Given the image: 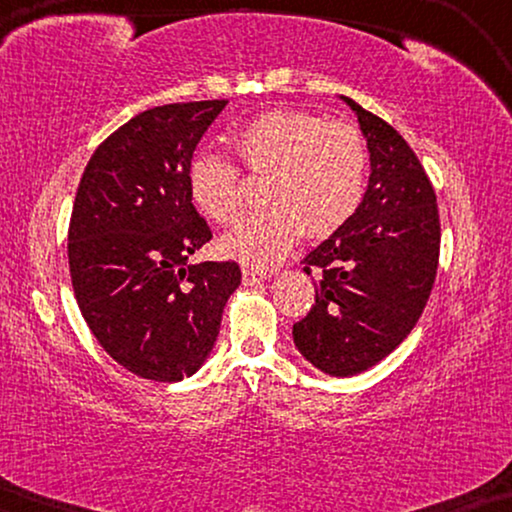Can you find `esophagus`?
Instances as JSON below:
<instances>
[{
    "mask_svg": "<svg viewBox=\"0 0 512 512\" xmlns=\"http://www.w3.org/2000/svg\"><path fill=\"white\" fill-rule=\"evenodd\" d=\"M268 279V272H261V270H254V268H242V282L244 286H256Z\"/></svg>",
    "mask_w": 512,
    "mask_h": 512,
    "instance_id": "34e87169",
    "label": "esophagus"
}]
</instances>
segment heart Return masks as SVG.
Masks as SVG:
<instances>
[{
	"label": "heart",
	"instance_id": "b5f03b06",
	"mask_svg": "<svg viewBox=\"0 0 512 512\" xmlns=\"http://www.w3.org/2000/svg\"><path fill=\"white\" fill-rule=\"evenodd\" d=\"M235 146L251 177H268V212L221 240L223 254L244 268H272L303 230L317 240L333 235L356 214L366 193L368 144L347 121L298 109L265 111L237 132ZM188 188L209 221L235 226L244 219L242 172L219 153L202 151L193 158Z\"/></svg>",
	"mask_w": 512,
	"mask_h": 512
}]
</instances>
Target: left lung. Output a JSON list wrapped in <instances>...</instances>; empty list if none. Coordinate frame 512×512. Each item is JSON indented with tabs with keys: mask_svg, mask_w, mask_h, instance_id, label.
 Masks as SVG:
<instances>
[{
	"mask_svg": "<svg viewBox=\"0 0 512 512\" xmlns=\"http://www.w3.org/2000/svg\"><path fill=\"white\" fill-rule=\"evenodd\" d=\"M370 151V181L345 226L312 249L303 270L314 305L293 342L312 366L359 375L394 352L422 317L436 282L440 216L436 191L410 144L349 97Z\"/></svg>",
	"mask_w": 512,
	"mask_h": 512,
	"instance_id": "left-lung-1",
	"label": "left lung"
}]
</instances>
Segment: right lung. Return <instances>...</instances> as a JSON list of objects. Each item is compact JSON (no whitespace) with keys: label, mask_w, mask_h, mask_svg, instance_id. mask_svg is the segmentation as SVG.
Returning <instances> with one entry per match:
<instances>
[{"label":"right lung","mask_w":512,"mask_h":512,"mask_svg":"<svg viewBox=\"0 0 512 512\" xmlns=\"http://www.w3.org/2000/svg\"><path fill=\"white\" fill-rule=\"evenodd\" d=\"M228 100L146 109L97 146L67 233L76 303L97 342L156 382L193 375L219 335L235 261L188 265L212 240L188 188L193 151Z\"/></svg>","instance_id":"add662e5"}]
</instances>
